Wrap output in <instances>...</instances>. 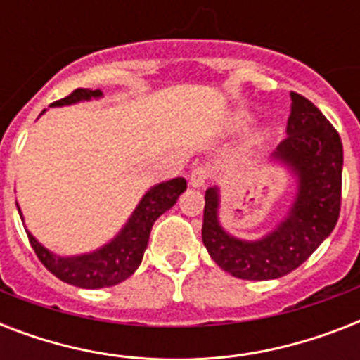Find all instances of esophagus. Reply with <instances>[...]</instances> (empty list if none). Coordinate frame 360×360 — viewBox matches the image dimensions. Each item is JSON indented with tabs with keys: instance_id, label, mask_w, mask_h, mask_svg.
<instances>
[{
	"instance_id": "1",
	"label": "esophagus",
	"mask_w": 360,
	"mask_h": 360,
	"mask_svg": "<svg viewBox=\"0 0 360 360\" xmlns=\"http://www.w3.org/2000/svg\"><path fill=\"white\" fill-rule=\"evenodd\" d=\"M207 179H209V169L205 168V166H196V168L191 172L188 183H191V186H194V188H200V186H203L205 183H207Z\"/></svg>"
}]
</instances>
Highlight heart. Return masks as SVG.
<instances>
[{"mask_svg":"<svg viewBox=\"0 0 360 360\" xmlns=\"http://www.w3.org/2000/svg\"><path fill=\"white\" fill-rule=\"evenodd\" d=\"M250 120H252V115L248 114V112H245V110H239V112H236V114L231 115L230 129H231V130L243 129L245 124L250 123ZM262 138H263L262 134H257L256 138H254V140H256V143H259V141H262Z\"/></svg>","mask_w":360,"mask_h":360,"instance_id":"b5f03b06","label":"heart"}]
</instances>
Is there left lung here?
Returning a JSON list of instances; mask_svg holds the SVG:
<instances>
[{
  "mask_svg": "<svg viewBox=\"0 0 360 360\" xmlns=\"http://www.w3.org/2000/svg\"><path fill=\"white\" fill-rule=\"evenodd\" d=\"M285 132L288 138L278 143L273 160L293 174L297 194L284 220L271 233L256 240L230 236L219 220V188L205 191L203 245L214 263L237 278L273 280L295 271L330 236L340 217V134L299 93H291Z\"/></svg>",
  "mask_w": 360,
  "mask_h": 360,
  "instance_id": "left-lung-1",
  "label": "left lung"
}]
</instances>
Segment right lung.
Masks as SVG:
<instances>
[{
    "mask_svg": "<svg viewBox=\"0 0 360 360\" xmlns=\"http://www.w3.org/2000/svg\"><path fill=\"white\" fill-rule=\"evenodd\" d=\"M103 91L101 89H75L69 97L61 98L52 106H69V104L82 103V101H91V98H101ZM44 114V110H42ZM186 191V181L183 177L164 181L158 185L151 186L143 194L140 203L130 214L127 224L121 228V231L114 239L106 243L97 250L80 254V256H58L39 243L35 237H30V243L35 250L37 257L41 259L42 265L56 274L59 280L67 284L86 288V290H98V288H110L127 280L136 269L140 267L141 257L147 248L149 233L155 224V220L168 209H172L177 202V198ZM20 219L22 211L18 207Z\"/></svg>",
    "mask_w": 360,
    "mask_h": 360,
    "instance_id": "obj_1",
    "label": "right lung"
}]
</instances>
